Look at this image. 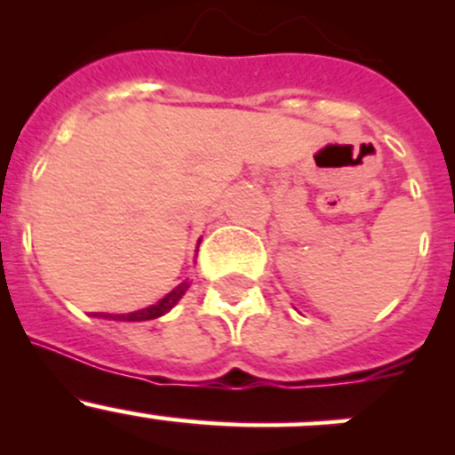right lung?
<instances>
[{
    "mask_svg": "<svg viewBox=\"0 0 455 455\" xmlns=\"http://www.w3.org/2000/svg\"><path fill=\"white\" fill-rule=\"evenodd\" d=\"M187 288H189V282H182L180 286L173 288L169 295H164L158 304L154 306H147V308L136 310V313H127V315H94V316H103V319H114V321H149V319H158L164 313L173 308V306L180 301V297L185 295Z\"/></svg>",
    "mask_w": 455,
    "mask_h": 455,
    "instance_id": "add662e5",
    "label": "right lung"
}]
</instances>
